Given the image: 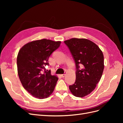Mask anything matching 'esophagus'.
I'll return each mask as SVG.
<instances>
[{"mask_svg": "<svg viewBox=\"0 0 123 123\" xmlns=\"http://www.w3.org/2000/svg\"><path fill=\"white\" fill-rule=\"evenodd\" d=\"M61 76H62V77H64L66 76V74H62Z\"/></svg>", "mask_w": 123, "mask_h": 123, "instance_id": "esophagus-1", "label": "esophagus"}]
</instances>
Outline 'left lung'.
I'll return each instance as SVG.
<instances>
[{
  "label": "left lung",
  "mask_w": 123,
  "mask_h": 123,
  "mask_svg": "<svg viewBox=\"0 0 123 123\" xmlns=\"http://www.w3.org/2000/svg\"><path fill=\"white\" fill-rule=\"evenodd\" d=\"M75 62L76 80L69 89L73 95L83 98L94 90L104 69V55L98 46L85 38L64 41Z\"/></svg>",
  "instance_id": "8db88e82"
}]
</instances>
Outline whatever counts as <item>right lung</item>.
I'll use <instances>...</instances> for the list:
<instances>
[{
    "label": "right lung",
    "mask_w": 123,
    "mask_h": 123,
    "mask_svg": "<svg viewBox=\"0 0 123 123\" xmlns=\"http://www.w3.org/2000/svg\"><path fill=\"white\" fill-rule=\"evenodd\" d=\"M61 42L43 39L32 41L22 47L18 53V74L24 88L33 97L43 99L52 93L58 77L46 71L48 59L58 49Z\"/></svg>",
    "instance_id": "obj_1"
}]
</instances>
